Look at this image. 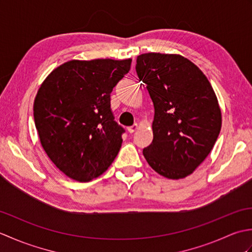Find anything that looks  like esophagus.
I'll return each mask as SVG.
<instances>
[{
    "label": "esophagus",
    "instance_id": "34e87169",
    "mask_svg": "<svg viewBox=\"0 0 252 252\" xmlns=\"http://www.w3.org/2000/svg\"><path fill=\"white\" fill-rule=\"evenodd\" d=\"M136 130H138V125H137V123H134V125H133V126L127 127V131H129V133H133V132H135Z\"/></svg>",
    "mask_w": 252,
    "mask_h": 252
}]
</instances>
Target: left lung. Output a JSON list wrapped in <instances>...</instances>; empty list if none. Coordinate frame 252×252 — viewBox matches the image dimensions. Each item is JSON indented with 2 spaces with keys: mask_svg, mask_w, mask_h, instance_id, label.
I'll list each match as a JSON object with an SVG mask.
<instances>
[{
  "mask_svg": "<svg viewBox=\"0 0 252 252\" xmlns=\"http://www.w3.org/2000/svg\"><path fill=\"white\" fill-rule=\"evenodd\" d=\"M136 72L155 107L154 138L144 157L164 178L184 179L207 158L220 134L215 91L200 69L179 54H142Z\"/></svg>",
  "mask_w": 252,
  "mask_h": 252,
  "instance_id": "8db88e82",
  "label": "left lung"
}]
</instances>
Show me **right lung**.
I'll use <instances>...</instances> for the list:
<instances>
[{"instance_id": "obj_1", "label": "right lung", "mask_w": 252, "mask_h": 252, "mask_svg": "<svg viewBox=\"0 0 252 252\" xmlns=\"http://www.w3.org/2000/svg\"><path fill=\"white\" fill-rule=\"evenodd\" d=\"M131 63V58L69 61L37 90L33 116L41 145L68 178H98L119 153L125 130L114 120L110 93Z\"/></svg>"}]
</instances>
